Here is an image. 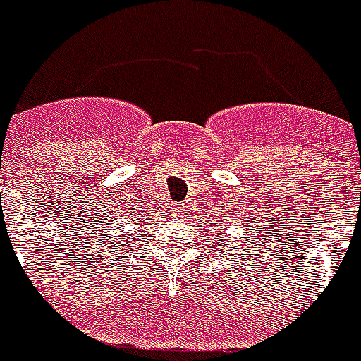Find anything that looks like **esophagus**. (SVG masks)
I'll return each instance as SVG.
<instances>
[{
    "label": "esophagus",
    "instance_id": "34e87169",
    "mask_svg": "<svg viewBox=\"0 0 361 361\" xmlns=\"http://www.w3.org/2000/svg\"><path fill=\"white\" fill-rule=\"evenodd\" d=\"M185 209H188V204L185 203L178 204V207L173 209V216H180V214H183V212H185Z\"/></svg>",
    "mask_w": 361,
    "mask_h": 361
}]
</instances>
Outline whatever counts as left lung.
<instances>
[{
    "label": "left lung",
    "instance_id": "8db88e82",
    "mask_svg": "<svg viewBox=\"0 0 361 361\" xmlns=\"http://www.w3.org/2000/svg\"><path fill=\"white\" fill-rule=\"evenodd\" d=\"M212 224H216V222H212ZM212 232H214V230H212Z\"/></svg>",
    "mask_w": 361,
    "mask_h": 361
}]
</instances>
